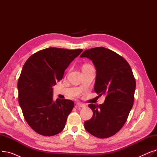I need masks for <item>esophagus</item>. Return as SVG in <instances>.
Returning <instances> with one entry per match:
<instances>
[{
    "label": "esophagus",
    "mask_w": 157,
    "mask_h": 157,
    "mask_svg": "<svg viewBox=\"0 0 157 157\" xmlns=\"http://www.w3.org/2000/svg\"><path fill=\"white\" fill-rule=\"evenodd\" d=\"M77 106L78 107H79V108H85L86 105L84 104H82V103H80V102H78L76 104Z\"/></svg>",
    "instance_id": "esophagus-1"
}]
</instances>
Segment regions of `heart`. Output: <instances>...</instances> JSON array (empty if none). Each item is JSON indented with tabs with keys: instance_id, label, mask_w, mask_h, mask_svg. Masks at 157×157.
Masks as SVG:
<instances>
[{
	"instance_id": "heart-1",
	"label": "heart",
	"mask_w": 157,
	"mask_h": 157,
	"mask_svg": "<svg viewBox=\"0 0 157 157\" xmlns=\"http://www.w3.org/2000/svg\"><path fill=\"white\" fill-rule=\"evenodd\" d=\"M87 65H88V64H86V65H85L84 66H87Z\"/></svg>"
}]
</instances>
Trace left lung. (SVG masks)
I'll return each instance as SVG.
<instances>
[{
    "mask_svg": "<svg viewBox=\"0 0 157 157\" xmlns=\"http://www.w3.org/2000/svg\"><path fill=\"white\" fill-rule=\"evenodd\" d=\"M80 57L92 60L97 71L94 90L106 95L103 104L88 105L93 117L85 121V128L95 137H109L124 125L133 106L136 84L132 71L124 58L104 47L86 49Z\"/></svg>",
    "mask_w": 157,
    "mask_h": 157,
    "instance_id": "left-lung-1",
    "label": "left lung"
}]
</instances>
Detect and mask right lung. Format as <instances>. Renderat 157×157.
Here are the masks:
<instances>
[{"mask_svg":"<svg viewBox=\"0 0 157 157\" xmlns=\"http://www.w3.org/2000/svg\"><path fill=\"white\" fill-rule=\"evenodd\" d=\"M82 49L48 48L32 55L25 63L18 81V102L23 117L37 133L53 136L63 130L74 103L53 99V88Z\"/></svg>","mask_w":157,"mask_h":157,"instance_id":"1","label":"right lung"}]
</instances>
